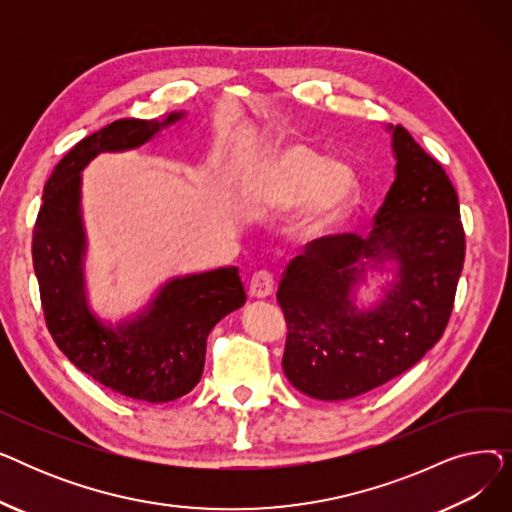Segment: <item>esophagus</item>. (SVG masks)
Segmentation results:
<instances>
[{"instance_id": "34e87169", "label": "esophagus", "mask_w": 512, "mask_h": 512, "mask_svg": "<svg viewBox=\"0 0 512 512\" xmlns=\"http://www.w3.org/2000/svg\"><path fill=\"white\" fill-rule=\"evenodd\" d=\"M274 292V276L267 270H259L253 274L249 282V294L255 299H265Z\"/></svg>"}]
</instances>
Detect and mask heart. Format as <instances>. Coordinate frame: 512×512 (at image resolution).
<instances>
[{"mask_svg":"<svg viewBox=\"0 0 512 512\" xmlns=\"http://www.w3.org/2000/svg\"><path fill=\"white\" fill-rule=\"evenodd\" d=\"M251 201L263 207H290L303 201L299 232H330L357 197V176L342 161L324 159L307 143H288L263 159L247 184Z\"/></svg>","mask_w":512,"mask_h":512,"instance_id":"obj_1","label":"heart"}]
</instances>
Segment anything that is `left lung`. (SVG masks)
<instances>
[{"label":"left lung","mask_w":512,"mask_h":512,"mask_svg":"<svg viewBox=\"0 0 512 512\" xmlns=\"http://www.w3.org/2000/svg\"><path fill=\"white\" fill-rule=\"evenodd\" d=\"M396 178L365 234L311 240L282 274L288 382L319 400H346L411 369L444 334L465 263L459 197L407 128L388 126ZM399 263L385 299L359 312L350 299L366 265Z\"/></svg>","instance_id":"8db88e82"}]
</instances>
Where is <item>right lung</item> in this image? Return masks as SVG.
Masks as SVG:
<instances>
[{
	"label": "right lung",
	"mask_w": 512,
	"mask_h": 512,
	"mask_svg": "<svg viewBox=\"0 0 512 512\" xmlns=\"http://www.w3.org/2000/svg\"><path fill=\"white\" fill-rule=\"evenodd\" d=\"M182 116L116 120L76 143L43 188L33 230V267L51 338L95 382L145 402H170L199 384L209 332L245 305L247 294L236 267H220L170 280L143 313L118 328L101 324L85 292L80 172L99 153L141 147Z\"/></svg>",
	"instance_id": "right-lung-1"
}]
</instances>
